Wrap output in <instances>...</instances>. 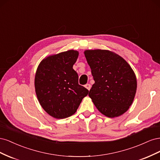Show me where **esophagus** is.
<instances>
[{
    "instance_id": "obj_1",
    "label": "esophagus",
    "mask_w": 160,
    "mask_h": 160,
    "mask_svg": "<svg viewBox=\"0 0 160 160\" xmlns=\"http://www.w3.org/2000/svg\"><path fill=\"white\" fill-rule=\"evenodd\" d=\"M85 88L88 89L89 91L90 90V89H91V85H90V84H89V83H88V84H86L85 85Z\"/></svg>"
}]
</instances>
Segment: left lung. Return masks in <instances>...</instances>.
Here are the masks:
<instances>
[{
  "label": "left lung",
  "instance_id": "obj_1",
  "mask_svg": "<svg viewBox=\"0 0 160 160\" xmlns=\"http://www.w3.org/2000/svg\"><path fill=\"white\" fill-rule=\"evenodd\" d=\"M85 56L95 83L89 96L105 116L123 114L133 103L137 80L132 67L122 57L107 50H88Z\"/></svg>",
  "mask_w": 160,
  "mask_h": 160
}]
</instances>
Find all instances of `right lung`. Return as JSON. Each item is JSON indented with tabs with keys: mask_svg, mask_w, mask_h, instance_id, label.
Returning <instances> with one entry per match:
<instances>
[{
	"mask_svg": "<svg viewBox=\"0 0 160 160\" xmlns=\"http://www.w3.org/2000/svg\"><path fill=\"white\" fill-rule=\"evenodd\" d=\"M79 52L69 50L48 57L38 65L35 79L38 101L46 112L57 119L73 115L89 90L79 85L72 69Z\"/></svg>",
	"mask_w": 160,
	"mask_h": 160,
	"instance_id": "add662e5",
	"label": "right lung"
}]
</instances>
